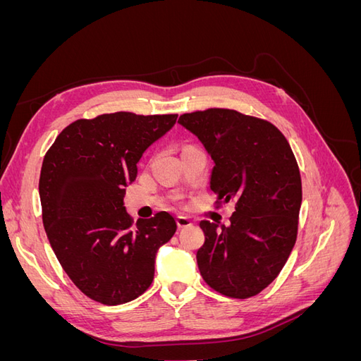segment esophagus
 Segmentation results:
<instances>
[{
    "mask_svg": "<svg viewBox=\"0 0 361 361\" xmlns=\"http://www.w3.org/2000/svg\"><path fill=\"white\" fill-rule=\"evenodd\" d=\"M176 223H178L179 227H188V226L192 224V221L190 220V218L185 216V215H178L176 216Z\"/></svg>",
    "mask_w": 361,
    "mask_h": 361,
    "instance_id": "1",
    "label": "esophagus"
}]
</instances>
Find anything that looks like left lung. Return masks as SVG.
<instances>
[{"label": "left lung", "mask_w": 361, "mask_h": 361, "mask_svg": "<svg viewBox=\"0 0 361 361\" xmlns=\"http://www.w3.org/2000/svg\"><path fill=\"white\" fill-rule=\"evenodd\" d=\"M178 123L212 158L209 185L216 200L236 202L228 226L200 221V274L226 297H253L274 281L297 239L302 199L297 159L267 120L211 108L183 114Z\"/></svg>", "instance_id": "left-lung-1"}]
</instances>
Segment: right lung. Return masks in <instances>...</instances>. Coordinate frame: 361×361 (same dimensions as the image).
Returning a JSON list of instances; mask_svg holds the SVG:
<instances>
[{"instance_id":"1","label":"right lung","mask_w":361,"mask_h":361,"mask_svg":"<svg viewBox=\"0 0 361 361\" xmlns=\"http://www.w3.org/2000/svg\"><path fill=\"white\" fill-rule=\"evenodd\" d=\"M176 118L120 111L76 120L43 158L39 194L49 244L75 286L97 302L123 304L143 293L159 247L176 232L169 212L133 224L123 202L138 161Z\"/></svg>"}]
</instances>
